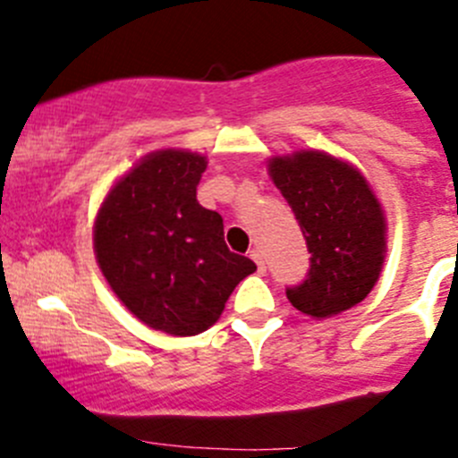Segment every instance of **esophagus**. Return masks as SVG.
<instances>
[{
    "label": "esophagus",
    "instance_id": "34e87169",
    "mask_svg": "<svg viewBox=\"0 0 458 458\" xmlns=\"http://www.w3.org/2000/svg\"><path fill=\"white\" fill-rule=\"evenodd\" d=\"M250 259L257 263L259 272L266 270V263H263V255H261V250H259V248H252V250H250Z\"/></svg>",
    "mask_w": 458,
    "mask_h": 458
}]
</instances>
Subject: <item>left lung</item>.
<instances>
[{"instance_id": "left-lung-1", "label": "left lung", "mask_w": 458, "mask_h": 458, "mask_svg": "<svg viewBox=\"0 0 458 458\" xmlns=\"http://www.w3.org/2000/svg\"><path fill=\"white\" fill-rule=\"evenodd\" d=\"M267 174L293 208L310 252L301 285L285 290L303 315L327 318L370 294L387 252V224L357 165L323 150L272 157Z\"/></svg>"}]
</instances>
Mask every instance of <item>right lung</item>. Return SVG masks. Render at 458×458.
Listing matches in <instances>:
<instances>
[{
    "mask_svg": "<svg viewBox=\"0 0 458 458\" xmlns=\"http://www.w3.org/2000/svg\"><path fill=\"white\" fill-rule=\"evenodd\" d=\"M208 161L165 148L137 161L97 210L92 246L119 301L152 330L192 336L219 321L257 270L224 242V219L197 201Z\"/></svg>",
    "mask_w": 458,
    "mask_h": 458,
    "instance_id": "add662e5",
    "label": "right lung"
}]
</instances>
